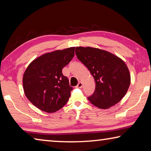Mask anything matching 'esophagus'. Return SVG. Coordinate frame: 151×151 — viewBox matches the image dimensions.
<instances>
[{
  "instance_id": "obj_1",
  "label": "esophagus",
  "mask_w": 151,
  "mask_h": 151,
  "mask_svg": "<svg viewBox=\"0 0 151 151\" xmlns=\"http://www.w3.org/2000/svg\"><path fill=\"white\" fill-rule=\"evenodd\" d=\"M82 86H83V83H82L81 82H79V83H78V85H76V88H81Z\"/></svg>"
}]
</instances>
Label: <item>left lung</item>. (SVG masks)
I'll list each match as a JSON object with an SVG mask.
<instances>
[{"mask_svg": "<svg viewBox=\"0 0 151 151\" xmlns=\"http://www.w3.org/2000/svg\"><path fill=\"white\" fill-rule=\"evenodd\" d=\"M75 53L95 81V91L88 97L89 101L103 109L118 103L131 84L129 70L124 61L108 51L96 48L78 47Z\"/></svg>", "mask_w": 151, "mask_h": 151, "instance_id": "1", "label": "left lung"}]
</instances>
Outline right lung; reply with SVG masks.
I'll list each match as a JSON object with an SVG mask.
<instances>
[{"instance_id":"1","label":"right lung","mask_w":151,"mask_h":151,"mask_svg":"<svg viewBox=\"0 0 151 151\" xmlns=\"http://www.w3.org/2000/svg\"><path fill=\"white\" fill-rule=\"evenodd\" d=\"M75 47L46 53L35 59L22 78L24 92L32 104L42 111L55 112L67 103L73 87L62 69L75 56Z\"/></svg>"}]
</instances>
